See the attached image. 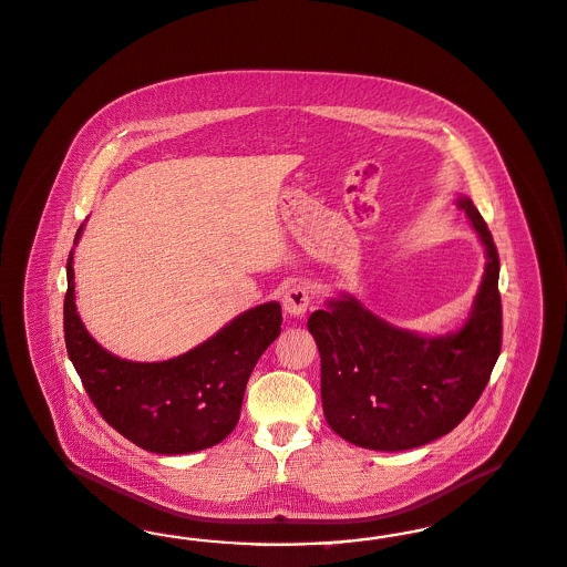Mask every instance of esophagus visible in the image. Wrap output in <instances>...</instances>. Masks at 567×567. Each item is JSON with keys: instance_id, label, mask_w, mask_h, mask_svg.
<instances>
[{"instance_id": "1", "label": "esophagus", "mask_w": 567, "mask_h": 567, "mask_svg": "<svg viewBox=\"0 0 567 567\" xmlns=\"http://www.w3.org/2000/svg\"><path fill=\"white\" fill-rule=\"evenodd\" d=\"M310 301H312V293L303 282L293 285L291 289H287V293L282 295V308L291 316H303L308 312Z\"/></svg>"}]
</instances>
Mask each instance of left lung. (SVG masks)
Here are the masks:
<instances>
[{
	"label": "left lung",
	"mask_w": 567,
	"mask_h": 567,
	"mask_svg": "<svg viewBox=\"0 0 567 567\" xmlns=\"http://www.w3.org/2000/svg\"><path fill=\"white\" fill-rule=\"evenodd\" d=\"M486 245V272L467 324L446 337H419L364 310L353 297L310 316L320 352V393L327 423L355 446L416 449L454 430L488 385L503 346L501 261L488 224L461 196Z\"/></svg>",
	"instance_id": "1"
}]
</instances>
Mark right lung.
Here are the masks:
<instances>
[{"instance_id": "right-lung-1", "label": "right lung", "mask_w": 567, "mask_h": 567, "mask_svg": "<svg viewBox=\"0 0 567 567\" xmlns=\"http://www.w3.org/2000/svg\"><path fill=\"white\" fill-rule=\"evenodd\" d=\"M81 228L75 236L78 243ZM73 251L66 261L64 341L102 419L140 449L188 454L212 449L235 430L257 360L280 334L276 301L240 313L190 352L165 362H130L102 350L75 308Z\"/></svg>"}]
</instances>
